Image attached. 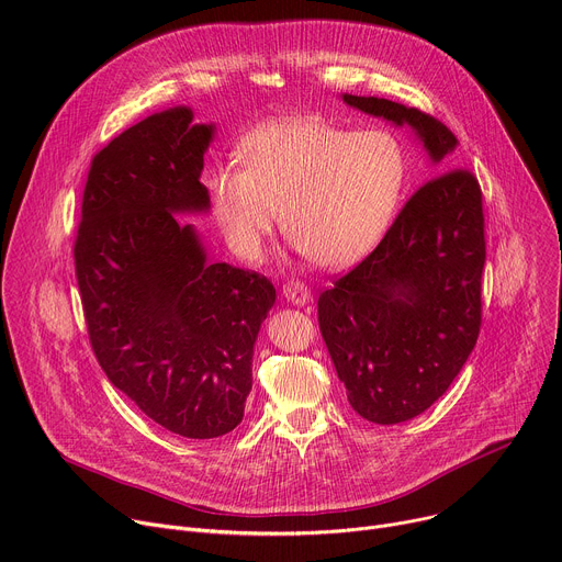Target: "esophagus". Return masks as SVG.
<instances>
[{
    "label": "esophagus",
    "mask_w": 562,
    "mask_h": 562,
    "mask_svg": "<svg viewBox=\"0 0 562 562\" xmlns=\"http://www.w3.org/2000/svg\"><path fill=\"white\" fill-rule=\"evenodd\" d=\"M282 293H284L286 301L293 303V305H307V303L312 301L310 286H307L305 282H301V280H295V278H291V280L284 282Z\"/></svg>",
    "instance_id": "esophagus-1"
}]
</instances>
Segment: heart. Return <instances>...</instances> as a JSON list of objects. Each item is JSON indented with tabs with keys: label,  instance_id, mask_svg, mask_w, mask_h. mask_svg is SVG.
I'll return each instance as SVG.
<instances>
[{
	"label": "heart",
	"instance_id": "1",
	"mask_svg": "<svg viewBox=\"0 0 562 562\" xmlns=\"http://www.w3.org/2000/svg\"><path fill=\"white\" fill-rule=\"evenodd\" d=\"M239 162L205 180L231 246L257 257L280 214L286 237L325 269H346L382 241L406 180L404 148L391 131L310 117L252 131Z\"/></svg>",
	"mask_w": 562,
	"mask_h": 562
}]
</instances>
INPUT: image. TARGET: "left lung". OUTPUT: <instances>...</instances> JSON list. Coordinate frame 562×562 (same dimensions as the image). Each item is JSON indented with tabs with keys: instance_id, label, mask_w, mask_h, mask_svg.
<instances>
[{
	"instance_id": "obj_1",
	"label": "left lung",
	"mask_w": 562,
	"mask_h": 562,
	"mask_svg": "<svg viewBox=\"0 0 562 562\" xmlns=\"http://www.w3.org/2000/svg\"><path fill=\"white\" fill-rule=\"evenodd\" d=\"M344 101L414 128L440 171L406 201L378 248L318 295L323 341L350 406L370 423L397 425L450 389L479 339L483 199L472 171L447 169L459 139L442 122L389 99Z\"/></svg>"
}]
</instances>
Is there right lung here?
<instances>
[{
    "instance_id": "add662e5",
    "label": "right lung",
    "mask_w": 562,
    "mask_h": 562,
    "mask_svg": "<svg viewBox=\"0 0 562 562\" xmlns=\"http://www.w3.org/2000/svg\"><path fill=\"white\" fill-rule=\"evenodd\" d=\"M178 105L92 158L74 267L90 344L112 386L184 438L233 431L252 389V346L276 303L265 276L210 265L192 223L212 124Z\"/></svg>"
}]
</instances>
